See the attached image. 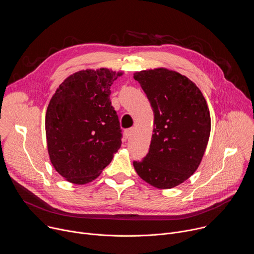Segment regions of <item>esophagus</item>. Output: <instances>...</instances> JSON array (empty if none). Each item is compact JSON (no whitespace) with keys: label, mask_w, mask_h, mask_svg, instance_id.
<instances>
[{"label":"esophagus","mask_w":254,"mask_h":254,"mask_svg":"<svg viewBox=\"0 0 254 254\" xmlns=\"http://www.w3.org/2000/svg\"><path fill=\"white\" fill-rule=\"evenodd\" d=\"M132 134V128H127L125 130V137L126 138H129Z\"/></svg>","instance_id":"obj_1"}]
</instances>
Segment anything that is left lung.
Listing matches in <instances>:
<instances>
[{"label":"left lung","instance_id":"1","mask_svg":"<svg viewBox=\"0 0 254 254\" xmlns=\"http://www.w3.org/2000/svg\"><path fill=\"white\" fill-rule=\"evenodd\" d=\"M154 112L150 150L133 162L137 175L159 189H171L198 169L211 130L207 102L194 82L176 71L156 68L135 72Z\"/></svg>","mask_w":254,"mask_h":254}]
</instances>
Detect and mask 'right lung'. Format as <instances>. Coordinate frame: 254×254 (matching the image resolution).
Masks as SVG:
<instances>
[{"label":"right lung","mask_w":254,"mask_h":254,"mask_svg":"<svg viewBox=\"0 0 254 254\" xmlns=\"http://www.w3.org/2000/svg\"><path fill=\"white\" fill-rule=\"evenodd\" d=\"M122 75L107 68L75 72L48 104V154L54 169L70 183L91 182L121 148L122 129L110 95Z\"/></svg>","instance_id":"add662e5"}]
</instances>
